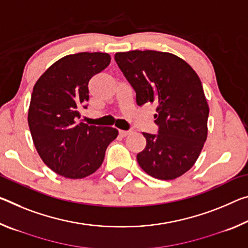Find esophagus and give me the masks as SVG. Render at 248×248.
Masks as SVG:
<instances>
[{
	"mask_svg": "<svg viewBox=\"0 0 248 248\" xmlns=\"http://www.w3.org/2000/svg\"><path fill=\"white\" fill-rule=\"evenodd\" d=\"M131 133V130H119V135L121 137H127Z\"/></svg>",
	"mask_w": 248,
	"mask_h": 248,
	"instance_id": "obj_1",
	"label": "esophagus"
}]
</instances>
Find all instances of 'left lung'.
<instances>
[{"mask_svg": "<svg viewBox=\"0 0 248 248\" xmlns=\"http://www.w3.org/2000/svg\"><path fill=\"white\" fill-rule=\"evenodd\" d=\"M115 61L136 92L138 106L155 103L158 135L143 132L139 166L159 180H174L194 166L207 138V105L202 82L186 61L171 53L130 50Z\"/></svg>", "mask_w": 248, "mask_h": 248, "instance_id": "left-lung-1", "label": "left lung"}]
</instances>
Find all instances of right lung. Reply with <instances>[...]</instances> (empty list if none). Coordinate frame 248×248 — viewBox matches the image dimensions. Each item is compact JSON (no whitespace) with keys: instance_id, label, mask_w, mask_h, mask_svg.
I'll return each instance as SVG.
<instances>
[{"instance_id":"right-lung-1","label":"right lung","mask_w":248,"mask_h":248,"mask_svg":"<svg viewBox=\"0 0 248 248\" xmlns=\"http://www.w3.org/2000/svg\"><path fill=\"white\" fill-rule=\"evenodd\" d=\"M107 53H78L61 58L34 85L29 127L41 159L55 173L84 179L95 173L106 149L118 136L111 127L88 125L79 120L87 108L88 82L110 64Z\"/></svg>"}]
</instances>
